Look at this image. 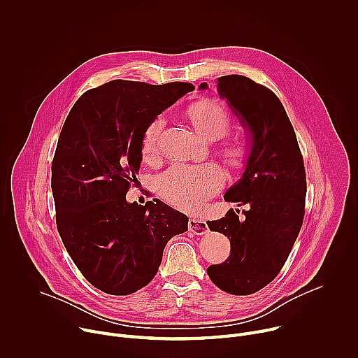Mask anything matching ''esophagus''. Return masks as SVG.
<instances>
[{
	"label": "esophagus",
	"instance_id": "obj_1",
	"mask_svg": "<svg viewBox=\"0 0 358 358\" xmlns=\"http://www.w3.org/2000/svg\"><path fill=\"white\" fill-rule=\"evenodd\" d=\"M188 229L195 235H203L208 232L207 222L201 218H189L188 221Z\"/></svg>",
	"mask_w": 358,
	"mask_h": 358
}]
</instances>
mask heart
<instances>
[{
  "label": "heart",
  "instance_id": "obj_1",
  "mask_svg": "<svg viewBox=\"0 0 358 358\" xmlns=\"http://www.w3.org/2000/svg\"><path fill=\"white\" fill-rule=\"evenodd\" d=\"M188 115L195 127L210 138L222 137L231 124L228 110L220 101L213 99L196 101L188 109ZM164 126L166 119L163 116H157L147 126L141 143L144 159L151 160L157 156ZM222 152L229 164L238 166L245 156V145L239 141H234L227 144ZM224 181L225 176L222 170L214 163H176L157 177L156 185L160 195L173 206L182 210H195L207 198L218 192Z\"/></svg>",
  "mask_w": 358,
  "mask_h": 358
}]
</instances>
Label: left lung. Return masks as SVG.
<instances>
[{"instance_id":"left-lung-1","label":"left lung","mask_w":358,"mask_h":358,"mask_svg":"<svg viewBox=\"0 0 358 358\" xmlns=\"http://www.w3.org/2000/svg\"><path fill=\"white\" fill-rule=\"evenodd\" d=\"M218 93L249 138L242 177L224 199L248 206L239 220L234 210L211 231L228 236L231 255L207 269L210 279L231 294H252L271 283L283 268L304 215L306 173L293 126L278 96L242 75L218 78ZM201 90L208 89L203 82Z\"/></svg>"}]
</instances>
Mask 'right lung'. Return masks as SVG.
Instances as JSON below:
<instances>
[{"label": "right lung", "mask_w": 358, "mask_h": 358, "mask_svg": "<svg viewBox=\"0 0 358 358\" xmlns=\"http://www.w3.org/2000/svg\"><path fill=\"white\" fill-rule=\"evenodd\" d=\"M191 83L112 80L83 93L62 127L52 162L57 225L72 261L99 290L130 294L156 276L167 242L188 217L160 199L126 194L141 164L147 126Z\"/></svg>", "instance_id": "1"}]
</instances>
